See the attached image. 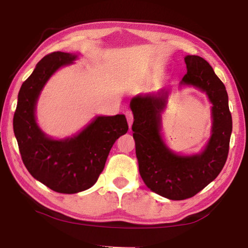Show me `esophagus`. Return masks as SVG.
I'll list each match as a JSON object with an SVG mask.
<instances>
[{
  "instance_id": "obj_1",
  "label": "esophagus",
  "mask_w": 248,
  "mask_h": 248,
  "mask_svg": "<svg viewBox=\"0 0 248 248\" xmlns=\"http://www.w3.org/2000/svg\"><path fill=\"white\" fill-rule=\"evenodd\" d=\"M125 117H127L129 127L131 128L132 123H133V112L131 110H127V111H125Z\"/></svg>"
}]
</instances>
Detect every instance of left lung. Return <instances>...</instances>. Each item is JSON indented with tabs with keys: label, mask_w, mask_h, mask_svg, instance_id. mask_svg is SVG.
I'll use <instances>...</instances> for the list:
<instances>
[{
	"label": "left lung",
	"mask_w": 248,
	"mask_h": 248,
	"mask_svg": "<svg viewBox=\"0 0 248 248\" xmlns=\"http://www.w3.org/2000/svg\"><path fill=\"white\" fill-rule=\"evenodd\" d=\"M185 63L187 73L180 84L204 92L212 104V133L200 154L178 155L163 141L161 114L169 97L167 90L138 95L130 102L141 177L155 194L170 200L191 198L217 178L228 158L232 133V116L224 84L203 58L187 56Z\"/></svg>",
	"instance_id": "8db88e82"
}]
</instances>
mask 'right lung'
<instances>
[{"label": "right lung", "mask_w": 248, "mask_h": 248, "mask_svg": "<svg viewBox=\"0 0 248 248\" xmlns=\"http://www.w3.org/2000/svg\"><path fill=\"white\" fill-rule=\"evenodd\" d=\"M77 54L52 52L37 63L22 84L13 128L20 156L33 178L60 194H77L97 182L112 145L127 133L124 115L98 116L81 132L53 140L36 123V104L50 77L61 66L73 63Z\"/></svg>", "instance_id": "add662e5"}]
</instances>
